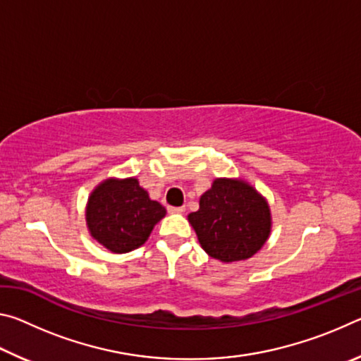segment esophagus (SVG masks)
<instances>
[{"instance_id": "1", "label": "esophagus", "mask_w": 361, "mask_h": 361, "mask_svg": "<svg viewBox=\"0 0 361 361\" xmlns=\"http://www.w3.org/2000/svg\"><path fill=\"white\" fill-rule=\"evenodd\" d=\"M185 207H169L170 213H185Z\"/></svg>"}]
</instances>
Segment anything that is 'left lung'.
<instances>
[{
  "mask_svg": "<svg viewBox=\"0 0 361 361\" xmlns=\"http://www.w3.org/2000/svg\"><path fill=\"white\" fill-rule=\"evenodd\" d=\"M205 253L221 262L252 258L272 229L264 195L242 178H216L188 215Z\"/></svg>",
  "mask_w": 361,
  "mask_h": 361,
  "instance_id": "8db88e82",
  "label": "left lung"
}]
</instances>
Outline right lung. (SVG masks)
I'll return each mask as SVG.
<instances>
[{"label": "right lung", "mask_w": 361, "mask_h": 361, "mask_svg": "<svg viewBox=\"0 0 361 361\" xmlns=\"http://www.w3.org/2000/svg\"><path fill=\"white\" fill-rule=\"evenodd\" d=\"M166 213L135 176L106 178L89 195L85 224L94 240L121 255L142 247Z\"/></svg>", "instance_id": "obj_1"}]
</instances>
